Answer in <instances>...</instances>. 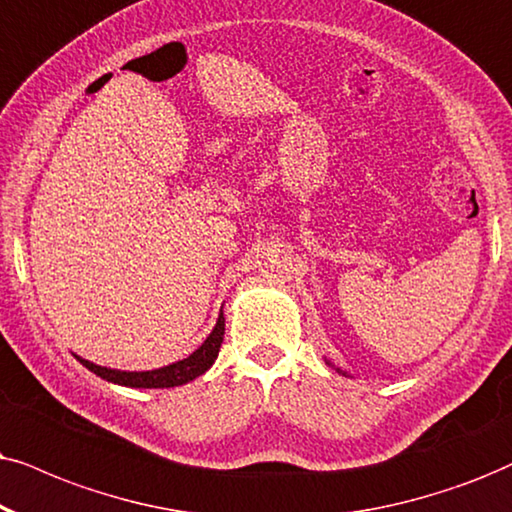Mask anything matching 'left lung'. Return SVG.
I'll list each match as a JSON object with an SVG mask.
<instances>
[{
    "instance_id": "8db88e82",
    "label": "left lung",
    "mask_w": 512,
    "mask_h": 512,
    "mask_svg": "<svg viewBox=\"0 0 512 512\" xmlns=\"http://www.w3.org/2000/svg\"><path fill=\"white\" fill-rule=\"evenodd\" d=\"M328 364H331V361H328ZM335 371H338V373H342V375H347L345 371H340V368H335Z\"/></svg>"
}]
</instances>
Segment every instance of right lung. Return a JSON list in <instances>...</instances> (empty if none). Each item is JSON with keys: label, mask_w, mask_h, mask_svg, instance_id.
I'll return each mask as SVG.
<instances>
[{"label": "right lung", "mask_w": 512, "mask_h": 512, "mask_svg": "<svg viewBox=\"0 0 512 512\" xmlns=\"http://www.w3.org/2000/svg\"><path fill=\"white\" fill-rule=\"evenodd\" d=\"M224 340V314L219 312V319L212 328V333L205 338L203 345H200L196 352L189 354L186 359L174 361L170 366L155 368V371H115V368L96 366L92 361L80 359L82 366H87L89 371L99 375V378L108 380V383L125 385V387H177L191 383L193 378L203 375L208 368L215 364L219 347H222Z\"/></svg>", "instance_id": "add662e5"}]
</instances>
